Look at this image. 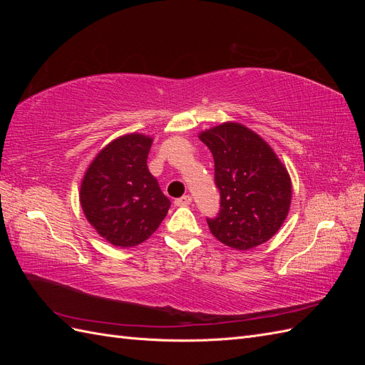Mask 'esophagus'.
Returning <instances> with one entry per match:
<instances>
[{"label": "esophagus", "mask_w": 365, "mask_h": 365, "mask_svg": "<svg viewBox=\"0 0 365 365\" xmlns=\"http://www.w3.org/2000/svg\"><path fill=\"white\" fill-rule=\"evenodd\" d=\"M190 204H192V196L190 195H184V196L180 197V200L175 201V205H178V207H187Z\"/></svg>", "instance_id": "1"}]
</instances>
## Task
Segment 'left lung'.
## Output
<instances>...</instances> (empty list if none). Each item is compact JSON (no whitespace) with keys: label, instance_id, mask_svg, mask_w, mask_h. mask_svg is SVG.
I'll return each mask as SVG.
<instances>
[{"label":"left lung","instance_id":"8db88e82","mask_svg":"<svg viewBox=\"0 0 365 365\" xmlns=\"http://www.w3.org/2000/svg\"><path fill=\"white\" fill-rule=\"evenodd\" d=\"M212 150L220 212L207 219L212 235L239 251L269 240L289 213L292 182L272 148L250 128L225 121L202 130Z\"/></svg>","mask_w":365,"mask_h":365}]
</instances>
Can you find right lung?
<instances>
[{
	"label": "right lung",
	"mask_w": 365,
	"mask_h": 365,
	"mask_svg": "<svg viewBox=\"0 0 365 365\" xmlns=\"http://www.w3.org/2000/svg\"><path fill=\"white\" fill-rule=\"evenodd\" d=\"M153 138L121 135L97 153L81 182L79 200L91 227L114 247L148 240L169 212L170 201L148 169Z\"/></svg>",
	"instance_id": "right-lung-1"
}]
</instances>
